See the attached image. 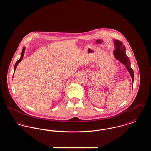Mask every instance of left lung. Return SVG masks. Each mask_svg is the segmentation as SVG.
Listing matches in <instances>:
<instances>
[{"instance_id": "8db88e82", "label": "left lung", "mask_w": 151, "mask_h": 151, "mask_svg": "<svg viewBox=\"0 0 151 151\" xmlns=\"http://www.w3.org/2000/svg\"><path fill=\"white\" fill-rule=\"evenodd\" d=\"M114 43L115 49L113 51V54L118 60H119L121 63L125 65L126 69L127 70L131 76L132 81V83H134V73L131 67V62L129 58L126 55V47L124 45H123V43L118 40H114ZM132 88L133 86H132Z\"/></svg>"}]
</instances>
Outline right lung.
<instances>
[{"label":"right lung","instance_id":"obj_1","mask_svg":"<svg viewBox=\"0 0 151 151\" xmlns=\"http://www.w3.org/2000/svg\"><path fill=\"white\" fill-rule=\"evenodd\" d=\"M25 47H23V49H22V53H21V57H20V59L19 60H17L16 62V63H15V65H14V72H15V70H16V67H17V65L18 64L22 61V58H23V57H24V52H25ZM13 77H14V76H13Z\"/></svg>","mask_w":151,"mask_h":151}]
</instances>
